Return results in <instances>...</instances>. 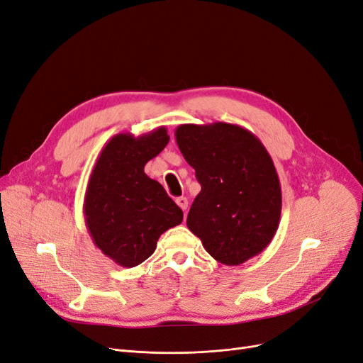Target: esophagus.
Listing matches in <instances>:
<instances>
[{"label": "esophagus", "instance_id": "obj_1", "mask_svg": "<svg viewBox=\"0 0 363 363\" xmlns=\"http://www.w3.org/2000/svg\"><path fill=\"white\" fill-rule=\"evenodd\" d=\"M177 204L182 208V211H186V207H188V200H186L185 197H178V199H177Z\"/></svg>", "mask_w": 363, "mask_h": 363}]
</instances>
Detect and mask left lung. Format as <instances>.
<instances>
[{
    "instance_id": "8db88e82",
    "label": "left lung",
    "mask_w": 363,
    "mask_h": 363,
    "mask_svg": "<svg viewBox=\"0 0 363 363\" xmlns=\"http://www.w3.org/2000/svg\"><path fill=\"white\" fill-rule=\"evenodd\" d=\"M175 138L201 185L186 218L189 231L228 266L262 253L278 230L282 206L268 150L250 130L223 122L179 125Z\"/></svg>"
}]
</instances>
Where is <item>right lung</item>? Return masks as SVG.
I'll return each instance as SVG.
<instances>
[{
    "label": "right lung",
    "instance_id": "obj_1",
    "mask_svg": "<svg viewBox=\"0 0 363 363\" xmlns=\"http://www.w3.org/2000/svg\"><path fill=\"white\" fill-rule=\"evenodd\" d=\"M164 126L140 137L118 133L103 147L88 181L84 218L99 249L114 263L133 268L156 250L160 235L184 213L144 166L167 145Z\"/></svg>",
    "mask_w": 363,
    "mask_h": 363
}]
</instances>
